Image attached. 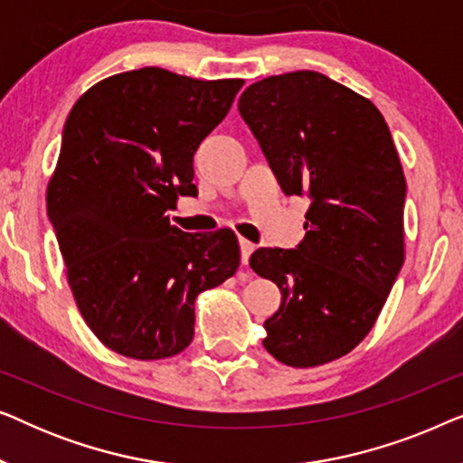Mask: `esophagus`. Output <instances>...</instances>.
Listing matches in <instances>:
<instances>
[{
	"label": "esophagus",
	"instance_id": "1",
	"mask_svg": "<svg viewBox=\"0 0 463 463\" xmlns=\"http://www.w3.org/2000/svg\"><path fill=\"white\" fill-rule=\"evenodd\" d=\"M255 250V244L249 242V240H240V252H242V265L249 263L250 252Z\"/></svg>",
	"mask_w": 463,
	"mask_h": 463
}]
</instances>
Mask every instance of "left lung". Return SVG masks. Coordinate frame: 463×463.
<instances>
[{
    "label": "left lung",
    "instance_id": "8db88e82",
    "mask_svg": "<svg viewBox=\"0 0 463 463\" xmlns=\"http://www.w3.org/2000/svg\"><path fill=\"white\" fill-rule=\"evenodd\" d=\"M282 192L307 195L297 249H257L282 303L263 345L282 364L345 356L375 325L404 263L402 164L375 105L318 71L255 81L238 100Z\"/></svg>",
    "mask_w": 463,
    "mask_h": 463
}]
</instances>
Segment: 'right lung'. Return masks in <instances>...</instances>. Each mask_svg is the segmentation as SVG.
Returning a JSON list of instances; mask_svg holds the SVG:
<instances>
[{
  "instance_id": "obj_1",
  "label": "right lung",
  "mask_w": 463,
  "mask_h": 463,
  "mask_svg": "<svg viewBox=\"0 0 463 463\" xmlns=\"http://www.w3.org/2000/svg\"><path fill=\"white\" fill-rule=\"evenodd\" d=\"M242 84L143 67L100 80L69 113L48 217L81 318L122 356L181 354L195 297L236 274V233L181 232L166 211L198 195L194 154Z\"/></svg>"
}]
</instances>
